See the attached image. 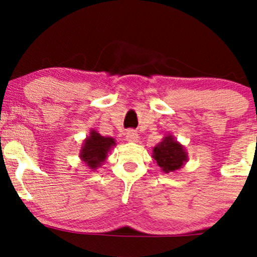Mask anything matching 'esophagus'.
I'll return each mask as SVG.
<instances>
[{"instance_id":"esophagus-1","label":"esophagus","mask_w":257,"mask_h":257,"mask_svg":"<svg viewBox=\"0 0 257 257\" xmlns=\"http://www.w3.org/2000/svg\"><path fill=\"white\" fill-rule=\"evenodd\" d=\"M139 135L135 131H128L125 133V140L129 141V143H137Z\"/></svg>"}]
</instances>
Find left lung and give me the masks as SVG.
Returning a JSON list of instances; mask_svg holds the SVG:
<instances>
[{
    "label": "left lung",
    "instance_id": "obj_1",
    "mask_svg": "<svg viewBox=\"0 0 257 257\" xmlns=\"http://www.w3.org/2000/svg\"><path fill=\"white\" fill-rule=\"evenodd\" d=\"M152 157L164 173L179 170L187 162V153L184 146L178 143L173 135H167L157 146L153 147Z\"/></svg>",
    "mask_w": 257,
    "mask_h": 257
}]
</instances>
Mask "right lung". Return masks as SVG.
Segmentation results:
<instances>
[{
	"label": "right lung",
	"mask_w": 257,
	"mask_h": 257,
	"mask_svg": "<svg viewBox=\"0 0 257 257\" xmlns=\"http://www.w3.org/2000/svg\"><path fill=\"white\" fill-rule=\"evenodd\" d=\"M113 146H116L114 139L101 137L99 133L91 131L90 135L85 139L82 145L79 157L90 169H96L104 163L108 151Z\"/></svg>",
	"instance_id": "right-lung-1"
}]
</instances>
